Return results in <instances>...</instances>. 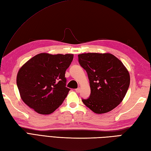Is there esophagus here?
I'll list each match as a JSON object with an SVG mask.
<instances>
[{
  "mask_svg": "<svg viewBox=\"0 0 151 151\" xmlns=\"http://www.w3.org/2000/svg\"><path fill=\"white\" fill-rule=\"evenodd\" d=\"M75 91H76V93H80V92H81V88H78L77 89H76Z\"/></svg>",
  "mask_w": 151,
  "mask_h": 151,
  "instance_id": "34e87169",
  "label": "esophagus"
}]
</instances>
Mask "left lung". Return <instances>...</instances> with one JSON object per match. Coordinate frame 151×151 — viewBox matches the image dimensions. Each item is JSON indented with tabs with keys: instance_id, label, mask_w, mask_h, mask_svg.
I'll return each instance as SVG.
<instances>
[{
	"instance_id": "8db88e82",
	"label": "left lung",
	"mask_w": 151,
	"mask_h": 151,
	"mask_svg": "<svg viewBox=\"0 0 151 151\" xmlns=\"http://www.w3.org/2000/svg\"><path fill=\"white\" fill-rule=\"evenodd\" d=\"M78 62L88 73L91 95L82 99L94 113L105 114L123 101L130 85V75L121 61L110 53L78 54Z\"/></svg>"
}]
</instances>
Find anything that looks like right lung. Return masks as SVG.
Segmentation results:
<instances>
[{
	"label": "right lung",
	"instance_id": "obj_1",
	"mask_svg": "<svg viewBox=\"0 0 151 151\" xmlns=\"http://www.w3.org/2000/svg\"><path fill=\"white\" fill-rule=\"evenodd\" d=\"M73 56L40 53L27 61L17 75L22 101L40 114L47 115L55 111L70 90L65 87V74Z\"/></svg>",
	"mask_w": 151,
	"mask_h": 151
}]
</instances>
